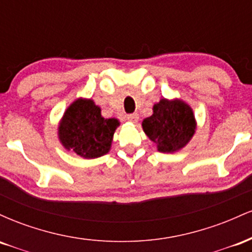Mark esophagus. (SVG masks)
<instances>
[{
    "label": "esophagus",
    "mask_w": 252,
    "mask_h": 252,
    "mask_svg": "<svg viewBox=\"0 0 252 252\" xmlns=\"http://www.w3.org/2000/svg\"><path fill=\"white\" fill-rule=\"evenodd\" d=\"M126 120L130 121V122H132V123H136L138 121V115L137 114H130L126 116Z\"/></svg>",
    "instance_id": "obj_1"
}]
</instances>
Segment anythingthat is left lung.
I'll return each instance as SVG.
<instances>
[{"label":"left lung","instance_id":"8db88e82","mask_svg":"<svg viewBox=\"0 0 252 252\" xmlns=\"http://www.w3.org/2000/svg\"><path fill=\"white\" fill-rule=\"evenodd\" d=\"M143 131L161 153H174L184 148L195 132L193 110L180 99H161L153 106V115L144 118Z\"/></svg>","mask_w":252,"mask_h":252}]
</instances>
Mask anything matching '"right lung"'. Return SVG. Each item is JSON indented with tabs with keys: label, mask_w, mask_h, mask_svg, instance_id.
Returning a JSON list of instances; mask_svg holds the SVG:
<instances>
[{
	"label": "right lung",
	"mask_w": 252,
	"mask_h": 252,
	"mask_svg": "<svg viewBox=\"0 0 252 252\" xmlns=\"http://www.w3.org/2000/svg\"><path fill=\"white\" fill-rule=\"evenodd\" d=\"M118 126L116 118L102 116L94 100L78 98L66 109L58 135L65 149L84 158H96L109 153Z\"/></svg>",
	"instance_id": "add662e5"
}]
</instances>
